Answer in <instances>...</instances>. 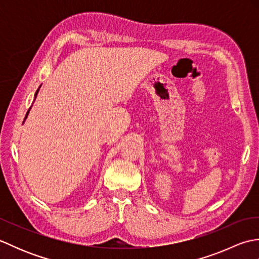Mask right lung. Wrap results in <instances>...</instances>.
Masks as SVG:
<instances>
[{
  "label": "right lung",
  "mask_w": 259,
  "mask_h": 259,
  "mask_svg": "<svg viewBox=\"0 0 259 259\" xmlns=\"http://www.w3.org/2000/svg\"><path fill=\"white\" fill-rule=\"evenodd\" d=\"M37 92H38V89H37V91L35 92V97H36V95H37ZM27 113H29V111H27V112H26V115H27ZM25 118H26V117H25Z\"/></svg>",
  "instance_id": "right-lung-1"
}]
</instances>
